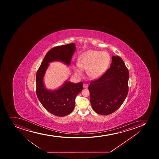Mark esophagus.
Masks as SVG:
<instances>
[{"label":"esophagus","mask_w":159,"mask_h":159,"mask_svg":"<svg viewBox=\"0 0 159 159\" xmlns=\"http://www.w3.org/2000/svg\"><path fill=\"white\" fill-rule=\"evenodd\" d=\"M88 87V84H84V85H83V87H84V88H87Z\"/></svg>","instance_id":"obj_1"}]
</instances>
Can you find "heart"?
<instances>
[{
	"mask_svg": "<svg viewBox=\"0 0 159 159\" xmlns=\"http://www.w3.org/2000/svg\"><path fill=\"white\" fill-rule=\"evenodd\" d=\"M110 56L108 52L99 51H87L79 57L78 65L74 67L75 73L81 75L82 69H87L89 77L98 79L107 70L110 63Z\"/></svg>",
	"mask_w": 159,
	"mask_h": 159,
	"instance_id": "obj_1",
	"label": "heart"
}]
</instances>
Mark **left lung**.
Instances as JSON below:
<instances>
[{
  "label": "left lung",
  "instance_id": "left-lung-1",
  "mask_svg": "<svg viewBox=\"0 0 159 159\" xmlns=\"http://www.w3.org/2000/svg\"><path fill=\"white\" fill-rule=\"evenodd\" d=\"M129 79V70L124 61L119 56H112L110 68L89 86L94 111L106 116L118 110L127 96Z\"/></svg>",
  "mask_w": 159,
  "mask_h": 159
}]
</instances>
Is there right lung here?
I'll return each mask as SVG.
<instances>
[{
    "label": "right lung",
    "mask_w": 159,
    "mask_h": 159,
    "mask_svg": "<svg viewBox=\"0 0 159 159\" xmlns=\"http://www.w3.org/2000/svg\"><path fill=\"white\" fill-rule=\"evenodd\" d=\"M75 49V44L73 43L53 48L46 54L37 71V98L44 108L56 116H65L74 110L75 98L82 91L83 82L74 84L66 81L60 88L51 91L45 88L43 77L49 63L61 61L67 65L70 64Z\"/></svg>",
    "instance_id": "1"
}]
</instances>
